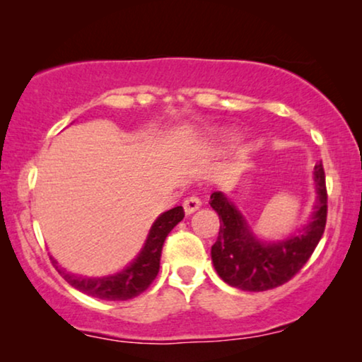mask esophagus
Here are the masks:
<instances>
[{
	"label": "esophagus",
	"instance_id": "1",
	"mask_svg": "<svg viewBox=\"0 0 362 362\" xmlns=\"http://www.w3.org/2000/svg\"><path fill=\"white\" fill-rule=\"evenodd\" d=\"M182 206H185L186 216H189V214H192V212H196L197 209H199V207L202 206V201L197 196H189V197H186L185 204Z\"/></svg>",
	"mask_w": 362,
	"mask_h": 362
}]
</instances>
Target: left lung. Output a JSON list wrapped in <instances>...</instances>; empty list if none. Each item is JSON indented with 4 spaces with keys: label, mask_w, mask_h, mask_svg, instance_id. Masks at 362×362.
<instances>
[{
    "label": "left lung",
    "mask_w": 362,
    "mask_h": 362,
    "mask_svg": "<svg viewBox=\"0 0 362 362\" xmlns=\"http://www.w3.org/2000/svg\"><path fill=\"white\" fill-rule=\"evenodd\" d=\"M316 204L303 229L280 242H260L240 211L216 191L209 204L219 214L221 227L211 249L212 264L226 284L245 291H265L286 284L313 254L325 232L328 216L323 163L315 166Z\"/></svg>",
    "instance_id": "8db88e82"
}]
</instances>
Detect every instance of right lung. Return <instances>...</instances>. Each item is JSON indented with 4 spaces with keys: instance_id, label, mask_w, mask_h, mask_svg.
I'll return each mask as SVG.
<instances>
[{
    "instance_id": "right-lung-1",
    "label": "right lung",
    "mask_w": 362,
    "mask_h": 362,
    "mask_svg": "<svg viewBox=\"0 0 362 362\" xmlns=\"http://www.w3.org/2000/svg\"><path fill=\"white\" fill-rule=\"evenodd\" d=\"M182 217H185V209L181 206L163 212L153 222L145 245H143L136 259L127 269H123L115 275L102 276V279H87V276L69 274V272L61 269L57 262L51 257L52 264L69 285H72L74 288L82 291V293L93 296V298L110 301L135 298V296L143 293L153 284V280L156 279L158 272H160L163 244H165L166 237L173 230V227L177 222H181Z\"/></svg>"
}]
</instances>
